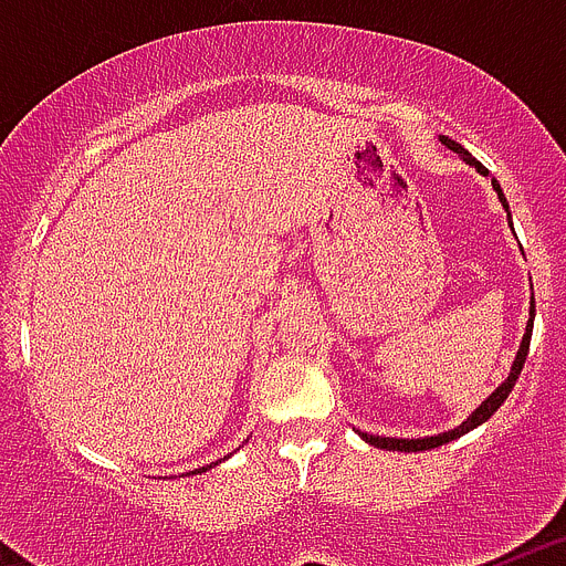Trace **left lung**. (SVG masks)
Segmentation results:
<instances>
[{"label":"left lung","mask_w":566,"mask_h":566,"mask_svg":"<svg viewBox=\"0 0 566 566\" xmlns=\"http://www.w3.org/2000/svg\"><path fill=\"white\" fill-rule=\"evenodd\" d=\"M442 144H444V147H451L453 153L462 155L464 161L473 164V167H476L479 172L488 175V167H482V161H476V158H473V155H470L468 149L462 147V144L451 142V138H444V135H442ZM493 189H496L499 198H502V203H504V209H507V201H504L502 187H499V184H496V178H493ZM507 214H510V212H507ZM533 314H536V300H533V303H530V326H527V332H524L522 348H518L516 363H513V371H510V377L504 379L502 385H499L496 391L490 394V397L484 399L482 405H479L476 411L470 413L468 422H462V424H459V428H453V431L439 433V437H428V439H388V437H368V433H363L365 442L374 444V448H382V451H405V453H411V451H413V453H417V451H431V448H439V444H444V442H453V439L462 437V433L473 431V428H476V424L488 422V419L499 411V405H502L504 399H507V394L513 391V385H516L518 374H522L524 359H527V352H530V334H533Z\"/></svg>","instance_id":"left-lung-1"}]
</instances>
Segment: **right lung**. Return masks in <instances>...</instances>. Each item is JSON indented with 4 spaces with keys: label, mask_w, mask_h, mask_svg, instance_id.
Returning <instances> with one entry per match:
<instances>
[{
    "label": "right lung",
    "mask_w": 566,
    "mask_h": 566,
    "mask_svg": "<svg viewBox=\"0 0 566 566\" xmlns=\"http://www.w3.org/2000/svg\"><path fill=\"white\" fill-rule=\"evenodd\" d=\"M207 468H212V464H207ZM207 468H198L195 473H207Z\"/></svg>",
    "instance_id": "right-lung-1"
}]
</instances>
